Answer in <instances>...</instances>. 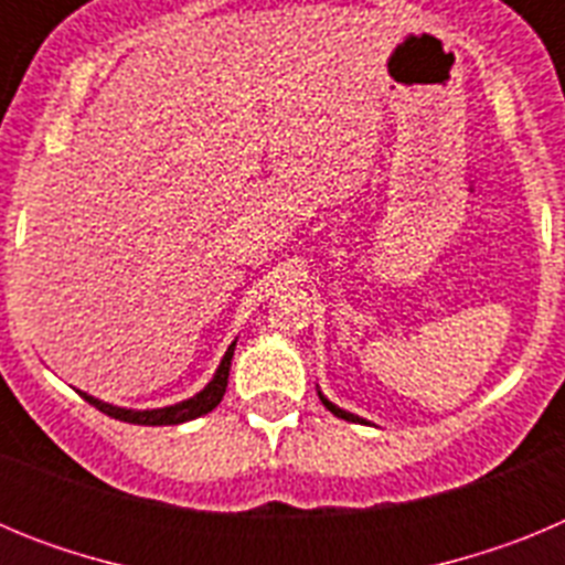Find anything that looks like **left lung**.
<instances>
[{"mask_svg":"<svg viewBox=\"0 0 565 565\" xmlns=\"http://www.w3.org/2000/svg\"><path fill=\"white\" fill-rule=\"evenodd\" d=\"M317 393H319V402L326 404V407H328V411H331V413H333V416L344 418V422H359V424H371V422H367V418L356 416V413H351V411H342V407H339V404H333V402H331V398H328V396H326V393H322V391H317Z\"/></svg>","mask_w":565,"mask_h":565,"instance_id":"1","label":"left lung"}]
</instances>
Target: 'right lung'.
I'll use <instances>...</instances> for the list:
<instances>
[{"label":"right lung","instance_id":"obj_1","mask_svg":"<svg viewBox=\"0 0 565 565\" xmlns=\"http://www.w3.org/2000/svg\"><path fill=\"white\" fill-rule=\"evenodd\" d=\"M234 339L228 344V351L223 353L221 364H217V371H214L212 382L203 387L201 393H194L192 398H183L178 404H169V407H154V411H129V407H118V404H109L102 402V398L89 396V393H82L84 402H89L96 411L107 413V416L118 418V422H127V424H143V427H163V424H183V422H192V418H201L206 413H212L217 404H221L223 393H226V384H228V371H232V359H234Z\"/></svg>","mask_w":565,"mask_h":565}]
</instances>
